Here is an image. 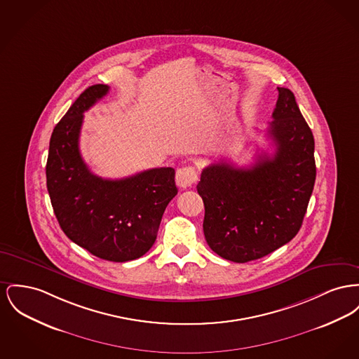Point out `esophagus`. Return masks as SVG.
Returning <instances> with one entry per match:
<instances>
[{"instance_id": "esophagus-1", "label": "esophagus", "mask_w": 359, "mask_h": 359, "mask_svg": "<svg viewBox=\"0 0 359 359\" xmlns=\"http://www.w3.org/2000/svg\"><path fill=\"white\" fill-rule=\"evenodd\" d=\"M198 180V170L195 167L189 165L176 170V184L180 189H189L192 187Z\"/></svg>"}]
</instances>
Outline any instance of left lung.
<instances>
[{
	"label": "left lung",
	"mask_w": 359,
	"mask_h": 359,
	"mask_svg": "<svg viewBox=\"0 0 359 359\" xmlns=\"http://www.w3.org/2000/svg\"><path fill=\"white\" fill-rule=\"evenodd\" d=\"M273 119L267 130L273 156H259L251 168L219 160L202 170L196 186L209 247L236 263L287 244L302 225L315 186L313 134L290 89L278 88Z\"/></svg>",
	"instance_id": "obj_1"
}]
</instances>
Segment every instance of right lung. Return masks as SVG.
<instances>
[{"label": "right lung", "instance_id": "1", "mask_svg": "<svg viewBox=\"0 0 359 359\" xmlns=\"http://www.w3.org/2000/svg\"><path fill=\"white\" fill-rule=\"evenodd\" d=\"M109 86L86 88L54 127L46 165L47 190L65 234L88 252L109 262H128L148 252L163 214L177 194L175 169L153 168L109 180L93 175L79 140L84 112Z\"/></svg>", "mask_w": 359, "mask_h": 359}]
</instances>
